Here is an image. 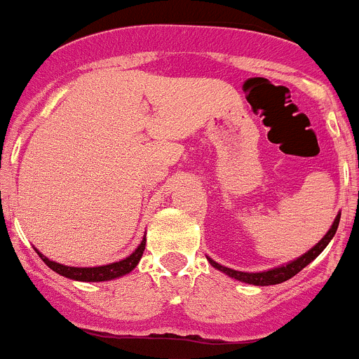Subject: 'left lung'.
<instances>
[{
  "instance_id": "obj_1",
  "label": "left lung",
  "mask_w": 359,
  "mask_h": 359,
  "mask_svg": "<svg viewBox=\"0 0 359 359\" xmlns=\"http://www.w3.org/2000/svg\"><path fill=\"white\" fill-rule=\"evenodd\" d=\"M339 220H340V213H337L334 224H332V227L328 229V233L325 234V236L320 240V243L314 245L309 252H306L304 255H300L299 259L292 260V262L283 264V266L274 267V269H269V271H262V273H243V271H234L231 269V267L220 266V264H217L215 260H212L210 257H206V259H208V262L212 264L215 269L222 271V273H226L229 278H234V280L238 281H243V283L257 285V287H267V285L283 283V281L290 280V278L295 276L297 273H300L307 264L313 262V260L316 259L325 248H327V245L330 243L332 238L335 236L337 227H339Z\"/></svg>"
}]
</instances>
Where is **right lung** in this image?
Instances as JSON below:
<instances>
[{
    "instance_id": "right-lung-1",
    "label": "right lung",
    "mask_w": 359,
    "mask_h": 359,
    "mask_svg": "<svg viewBox=\"0 0 359 359\" xmlns=\"http://www.w3.org/2000/svg\"><path fill=\"white\" fill-rule=\"evenodd\" d=\"M144 248H146V238L140 241V245L135 248V252H133L132 255L119 260V262H112V264H107V266H99V267H71V266H64V264H59V262H53V260H50L48 257H45L39 252L38 255L41 257V260L50 267V269L59 273L60 276L69 278V280L109 281V280H114V278L125 276V274H128L130 271H133V267L139 264L140 257H142Z\"/></svg>"
}]
</instances>
